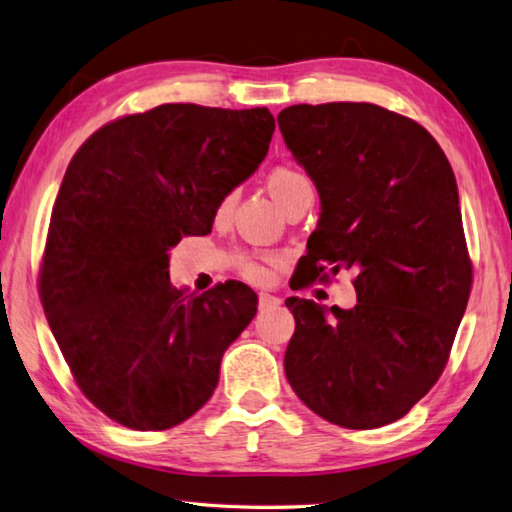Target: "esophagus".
I'll use <instances>...</instances> for the list:
<instances>
[{"instance_id": "esophagus-1", "label": "esophagus", "mask_w": 512, "mask_h": 512, "mask_svg": "<svg viewBox=\"0 0 512 512\" xmlns=\"http://www.w3.org/2000/svg\"><path fill=\"white\" fill-rule=\"evenodd\" d=\"M259 309L266 311V309H275L277 304H280V300H277L275 295H268V293H259Z\"/></svg>"}]
</instances>
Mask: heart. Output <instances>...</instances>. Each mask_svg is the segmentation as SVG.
<instances>
[{"label":"heart","mask_w":512,"mask_h":512,"mask_svg":"<svg viewBox=\"0 0 512 512\" xmlns=\"http://www.w3.org/2000/svg\"><path fill=\"white\" fill-rule=\"evenodd\" d=\"M266 188L271 192V197L286 208L297 194L306 190H313L311 179L302 170H297L293 165H277L266 174ZM232 206V194H226L224 199L217 203V217H226ZM282 259L277 255H250L239 253L237 255V271L244 280L253 284H264L268 280V266H277Z\"/></svg>","instance_id":"obj_1"}]
</instances>
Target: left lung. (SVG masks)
<instances>
[{"label": "left lung", "instance_id": "left-lung-1", "mask_svg": "<svg viewBox=\"0 0 512 512\" xmlns=\"http://www.w3.org/2000/svg\"><path fill=\"white\" fill-rule=\"evenodd\" d=\"M315 183L320 224L297 288L353 273L345 311L288 297L284 371L324 421L374 430L403 418L448 365L472 288L452 167L416 120L371 102L293 105L277 116Z\"/></svg>", "mask_w": 512, "mask_h": 512}]
</instances>
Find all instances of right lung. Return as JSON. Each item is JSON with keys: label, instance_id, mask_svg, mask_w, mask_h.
Wrapping results in <instances>:
<instances>
[{"label": "right lung", "instance_id": "add662e5", "mask_svg": "<svg viewBox=\"0 0 512 512\" xmlns=\"http://www.w3.org/2000/svg\"><path fill=\"white\" fill-rule=\"evenodd\" d=\"M273 129L266 107L170 102L111 120L73 154L37 288L73 380L111 421L170 430L215 392L257 295L235 280L176 291L167 250L208 235L217 203L264 161Z\"/></svg>", "mask_w": 512, "mask_h": 512}]
</instances>
